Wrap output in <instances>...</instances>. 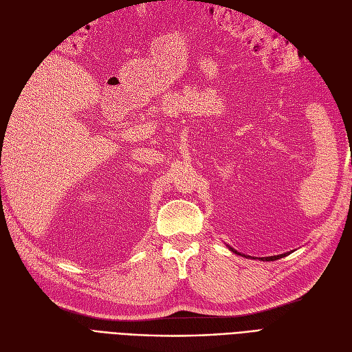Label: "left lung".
Listing matches in <instances>:
<instances>
[{"label": "left lung", "mask_w": 352, "mask_h": 352, "mask_svg": "<svg viewBox=\"0 0 352 352\" xmlns=\"http://www.w3.org/2000/svg\"><path fill=\"white\" fill-rule=\"evenodd\" d=\"M228 248H229L232 252H235V254L241 255L238 251H235V250H233L232 247H229V245H228ZM286 254H287V252H285V254H279V255H272V257H263L261 260H263V261H264V260H265V261H274V260H279V258H282V257H286ZM289 254H291V252H289ZM243 257H247V255H243ZM248 257H250V255H248Z\"/></svg>", "instance_id": "8db88e82"}]
</instances>
